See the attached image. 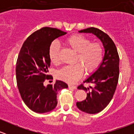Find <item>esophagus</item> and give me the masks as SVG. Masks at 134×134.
Segmentation results:
<instances>
[{
    "instance_id": "34e87169",
    "label": "esophagus",
    "mask_w": 134,
    "mask_h": 134,
    "mask_svg": "<svg viewBox=\"0 0 134 134\" xmlns=\"http://www.w3.org/2000/svg\"><path fill=\"white\" fill-rule=\"evenodd\" d=\"M69 89H72V90H76V86H73V85H69Z\"/></svg>"
}]
</instances>
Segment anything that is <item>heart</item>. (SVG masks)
Instances as JSON below:
<instances>
[{
	"label": "heart",
	"mask_w": 134,
	"mask_h": 134,
	"mask_svg": "<svg viewBox=\"0 0 134 134\" xmlns=\"http://www.w3.org/2000/svg\"><path fill=\"white\" fill-rule=\"evenodd\" d=\"M66 45L77 52L75 63L72 66H66L58 71L59 79L69 83L78 81L83 74V69L87 72H92L99 66L103 58L104 49L98 43H91L90 40L81 34H74L66 39ZM51 62L55 65L60 63L59 46L58 42L54 41L48 49Z\"/></svg>",
	"instance_id": "obj_1"
}]
</instances>
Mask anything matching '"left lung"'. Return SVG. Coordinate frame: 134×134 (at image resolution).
<instances>
[{"label": "left lung", "mask_w": 134, "mask_h": 134, "mask_svg": "<svg viewBox=\"0 0 134 134\" xmlns=\"http://www.w3.org/2000/svg\"><path fill=\"white\" fill-rule=\"evenodd\" d=\"M80 33H90L97 36L104 48V56L102 63L97 70L83 82L93 83L94 87H89L81 84L78 90L87 93L86 100L76 102V106L85 113L95 114L103 110L111 100L118 83L119 75V56L113 40L108 34L98 28L91 27L79 31Z\"/></svg>", "instance_id": "left-lung-1"}]
</instances>
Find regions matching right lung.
Wrapping results in <instances>:
<instances>
[{
	"label": "right lung",
	"instance_id": "right-lung-1",
	"mask_svg": "<svg viewBox=\"0 0 134 134\" xmlns=\"http://www.w3.org/2000/svg\"><path fill=\"white\" fill-rule=\"evenodd\" d=\"M57 28L44 27L36 31L24 42L16 63L17 87L23 100L33 111L44 113L57 106L58 91L67 88L66 83L56 80L54 84L44 86L51 65L48 49L52 42L66 34Z\"/></svg>",
	"mask_w": 134,
	"mask_h": 134
}]
</instances>
